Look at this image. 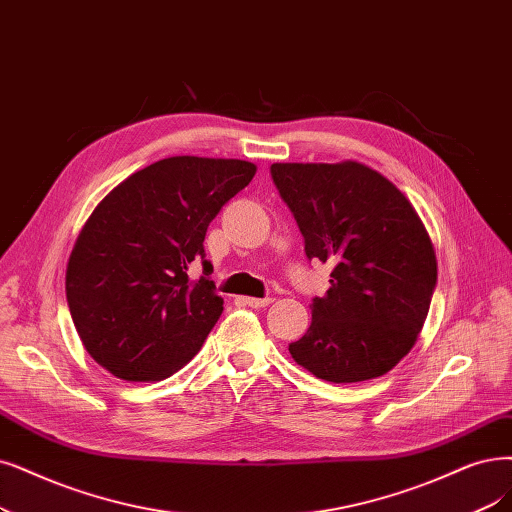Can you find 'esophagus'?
<instances>
[{
    "mask_svg": "<svg viewBox=\"0 0 512 512\" xmlns=\"http://www.w3.org/2000/svg\"><path fill=\"white\" fill-rule=\"evenodd\" d=\"M246 304H249L251 308H266L272 304V297H244Z\"/></svg>",
    "mask_w": 512,
    "mask_h": 512,
    "instance_id": "34e87169",
    "label": "esophagus"
}]
</instances>
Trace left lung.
I'll return each instance as SVG.
<instances>
[{"label": "left lung", "instance_id": "obj_1", "mask_svg": "<svg viewBox=\"0 0 512 512\" xmlns=\"http://www.w3.org/2000/svg\"><path fill=\"white\" fill-rule=\"evenodd\" d=\"M272 179L306 240V255L331 263L293 361L318 380H373L409 354L428 316L437 255L409 198L356 160L276 162Z\"/></svg>", "mask_w": 512, "mask_h": 512}]
</instances>
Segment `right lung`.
Here are the masks:
<instances>
[{
  "mask_svg": "<svg viewBox=\"0 0 512 512\" xmlns=\"http://www.w3.org/2000/svg\"><path fill=\"white\" fill-rule=\"evenodd\" d=\"M257 166L173 156L132 173L97 204L69 255L67 304L86 352L126 382H160L187 365L223 312L204 276V236Z\"/></svg>",
  "mask_w": 512,
  "mask_h": 512,
  "instance_id": "1",
  "label": "right lung"
}]
</instances>
